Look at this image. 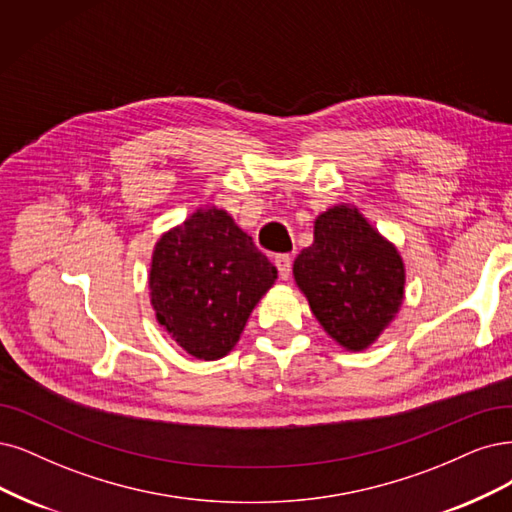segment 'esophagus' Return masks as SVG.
<instances>
[{"label":"esophagus","mask_w":512,"mask_h":512,"mask_svg":"<svg viewBox=\"0 0 512 512\" xmlns=\"http://www.w3.org/2000/svg\"><path fill=\"white\" fill-rule=\"evenodd\" d=\"M274 263H276V268H278V274H280V278L282 280H289V276H291V266H293V259L289 257V255H276L274 257Z\"/></svg>","instance_id":"34e87169"}]
</instances>
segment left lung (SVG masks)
<instances>
[{"label":"left lung","instance_id":"1","mask_svg":"<svg viewBox=\"0 0 512 512\" xmlns=\"http://www.w3.org/2000/svg\"><path fill=\"white\" fill-rule=\"evenodd\" d=\"M293 276L312 314L346 350L369 348L392 323L405 295V263L350 204L314 221V242L293 263Z\"/></svg>","mask_w":512,"mask_h":512}]
</instances>
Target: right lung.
<instances>
[{
  "label": "right lung",
  "instance_id": "add662e5",
  "mask_svg": "<svg viewBox=\"0 0 512 512\" xmlns=\"http://www.w3.org/2000/svg\"><path fill=\"white\" fill-rule=\"evenodd\" d=\"M278 278L253 238L223 208H198L160 236L149 297L158 323L198 361L230 352L253 308Z\"/></svg>",
  "mask_w": 512,
  "mask_h": 512
}]
</instances>
